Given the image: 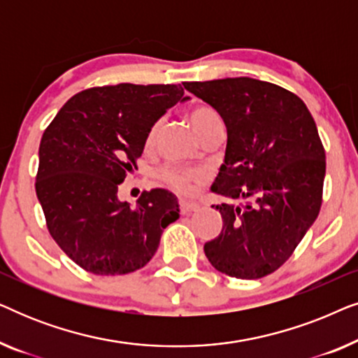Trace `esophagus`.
Instances as JSON below:
<instances>
[{
    "label": "esophagus",
    "mask_w": 358,
    "mask_h": 358,
    "mask_svg": "<svg viewBox=\"0 0 358 358\" xmlns=\"http://www.w3.org/2000/svg\"><path fill=\"white\" fill-rule=\"evenodd\" d=\"M179 205H180V212H182L184 215L185 213H192V212H195V210H199L197 203L187 202V200H180Z\"/></svg>",
    "instance_id": "esophagus-1"
}]
</instances>
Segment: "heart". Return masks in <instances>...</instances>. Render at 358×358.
<instances>
[{"instance_id":"obj_1","label":"heart","mask_w":358,"mask_h":358,"mask_svg":"<svg viewBox=\"0 0 358 358\" xmlns=\"http://www.w3.org/2000/svg\"><path fill=\"white\" fill-rule=\"evenodd\" d=\"M189 122L190 125H192V129L195 130V134L200 136L210 125H213L215 122H220V117L212 107L197 106L190 110ZM156 131H158V125L151 127L148 135H146V145L153 143ZM159 176L166 184L178 190V192L187 194L190 187H192L194 180H197L200 178V173L180 168V166H166V168L161 169Z\"/></svg>"}]
</instances>
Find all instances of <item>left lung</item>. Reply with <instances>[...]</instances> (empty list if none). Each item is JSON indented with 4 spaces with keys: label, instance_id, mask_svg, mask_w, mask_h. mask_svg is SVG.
I'll return each instance as SVG.
<instances>
[{
    "label": "left lung",
    "instance_id": "left-lung-1",
    "mask_svg": "<svg viewBox=\"0 0 358 358\" xmlns=\"http://www.w3.org/2000/svg\"><path fill=\"white\" fill-rule=\"evenodd\" d=\"M218 112L228 134L212 192L246 203H220L222 233L205 243L210 264L229 277L277 271L321 208L326 153L300 97L254 78L184 83Z\"/></svg>",
    "mask_w": 358,
    "mask_h": 358
}]
</instances>
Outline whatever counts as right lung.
<instances>
[{
  "label": "right lung",
  "instance_id": "right-lung-1",
  "mask_svg": "<svg viewBox=\"0 0 358 358\" xmlns=\"http://www.w3.org/2000/svg\"><path fill=\"white\" fill-rule=\"evenodd\" d=\"M187 99L180 85L91 87L73 96L43 131L37 199L52 238L85 271H138L179 218L178 197L168 190L143 192L135 207L117 192L136 168L151 127Z\"/></svg>",
  "mask_w": 358,
  "mask_h": 358
}]
</instances>
